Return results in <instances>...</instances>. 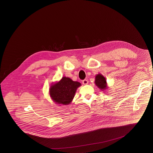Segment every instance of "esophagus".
<instances>
[{"mask_svg": "<svg viewBox=\"0 0 153 153\" xmlns=\"http://www.w3.org/2000/svg\"><path fill=\"white\" fill-rule=\"evenodd\" d=\"M82 84H84V85H87L88 84V81L87 79H85V80H82Z\"/></svg>", "mask_w": 153, "mask_h": 153, "instance_id": "1", "label": "esophagus"}]
</instances>
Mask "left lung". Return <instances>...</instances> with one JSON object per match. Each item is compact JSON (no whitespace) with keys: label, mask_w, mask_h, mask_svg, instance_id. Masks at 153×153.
<instances>
[{"label":"left lung","mask_w":153,"mask_h":153,"mask_svg":"<svg viewBox=\"0 0 153 153\" xmlns=\"http://www.w3.org/2000/svg\"><path fill=\"white\" fill-rule=\"evenodd\" d=\"M95 84L96 85L100 90H102V91H105L108 88L106 79L104 77V76L102 75V74H97L95 76Z\"/></svg>","instance_id":"left-lung-1"}]
</instances>
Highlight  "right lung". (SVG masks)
Wrapping results in <instances>:
<instances>
[{"instance_id": "obj_1", "label": "right lung", "mask_w": 153, "mask_h": 153, "mask_svg": "<svg viewBox=\"0 0 153 153\" xmlns=\"http://www.w3.org/2000/svg\"><path fill=\"white\" fill-rule=\"evenodd\" d=\"M81 85L78 81L62 77L59 81L52 83L49 88V95L57 104L68 105L72 102L77 89Z\"/></svg>"}]
</instances>
